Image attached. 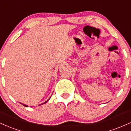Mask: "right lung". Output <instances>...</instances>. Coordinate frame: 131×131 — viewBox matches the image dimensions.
I'll list each match as a JSON object with an SVG mask.
<instances>
[{
    "label": "right lung",
    "mask_w": 131,
    "mask_h": 131,
    "mask_svg": "<svg viewBox=\"0 0 131 131\" xmlns=\"http://www.w3.org/2000/svg\"><path fill=\"white\" fill-rule=\"evenodd\" d=\"M50 99H48V100H47V101H46V102H44V103H42V104H44V103H47V102L48 101H49V100H50ZM21 104H22V103H21ZM42 104H40V105H42ZM22 105H23V106H27V105H24V104H22Z\"/></svg>",
    "instance_id": "add662e5"
}]
</instances>
